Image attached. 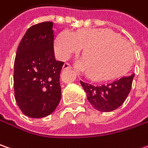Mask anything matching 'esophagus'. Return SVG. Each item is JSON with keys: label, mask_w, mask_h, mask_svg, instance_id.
Segmentation results:
<instances>
[{"label": "esophagus", "mask_w": 148, "mask_h": 148, "mask_svg": "<svg viewBox=\"0 0 148 148\" xmlns=\"http://www.w3.org/2000/svg\"><path fill=\"white\" fill-rule=\"evenodd\" d=\"M63 69H71V66L69 63L66 62L64 63V65H63Z\"/></svg>", "instance_id": "34e87169"}]
</instances>
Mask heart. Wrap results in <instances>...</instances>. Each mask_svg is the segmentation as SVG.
I'll return each instance as SVG.
<instances>
[{"label": "heart", "mask_w": 148, "mask_h": 148, "mask_svg": "<svg viewBox=\"0 0 148 148\" xmlns=\"http://www.w3.org/2000/svg\"><path fill=\"white\" fill-rule=\"evenodd\" d=\"M83 49L79 67L88 71L94 80H105L118 75L130 62L132 48L118 34L109 30L80 29L73 34L64 31L55 41L58 58L67 59Z\"/></svg>", "instance_id": "heart-1"}]
</instances>
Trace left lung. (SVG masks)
Instances as JSON below:
<instances>
[{"mask_svg":"<svg viewBox=\"0 0 148 148\" xmlns=\"http://www.w3.org/2000/svg\"><path fill=\"white\" fill-rule=\"evenodd\" d=\"M134 74L132 73L105 84L95 86L81 81L88 101L100 112H112L118 108L129 94Z\"/></svg>","mask_w":148,"mask_h":148,"instance_id":"8db88e82","label":"left lung"}]
</instances>
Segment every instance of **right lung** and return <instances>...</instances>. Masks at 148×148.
I'll return each instance as SVG.
<instances>
[{"label":"right lung","instance_id":"add662e5","mask_svg":"<svg viewBox=\"0 0 148 148\" xmlns=\"http://www.w3.org/2000/svg\"><path fill=\"white\" fill-rule=\"evenodd\" d=\"M53 22L31 26L22 37L14 62V94L22 113L34 118L52 113L62 97L63 62L54 56Z\"/></svg>","mask_w":148,"mask_h":148}]
</instances>
